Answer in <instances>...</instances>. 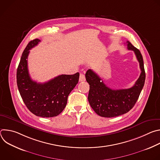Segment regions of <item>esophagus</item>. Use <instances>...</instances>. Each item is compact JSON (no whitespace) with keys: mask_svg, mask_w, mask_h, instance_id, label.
<instances>
[{"mask_svg":"<svg viewBox=\"0 0 160 160\" xmlns=\"http://www.w3.org/2000/svg\"><path fill=\"white\" fill-rule=\"evenodd\" d=\"M85 80V75L83 73H80V77H79V82H83Z\"/></svg>","mask_w":160,"mask_h":160,"instance_id":"obj_1","label":"esophagus"}]
</instances>
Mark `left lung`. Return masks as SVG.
Segmentation results:
<instances>
[{
  "label": "left lung",
  "mask_w": 160,
  "mask_h": 160,
  "mask_svg": "<svg viewBox=\"0 0 160 160\" xmlns=\"http://www.w3.org/2000/svg\"><path fill=\"white\" fill-rule=\"evenodd\" d=\"M127 49L133 51L139 62L141 75L134 85L125 89H111L107 87L102 79L92 70L85 73L87 82L90 85L88 96V102L98 115L112 118L128 112L138 101L144 87L146 73L142 56L139 49L129 42H127Z\"/></svg>",
  "instance_id": "1"
}]
</instances>
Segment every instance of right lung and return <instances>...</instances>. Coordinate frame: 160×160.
<instances>
[{"mask_svg": "<svg viewBox=\"0 0 160 160\" xmlns=\"http://www.w3.org/2000/svg\"><path fill=\"white\" fill-rule=\"evenodd\" d=\"M38 38L30 41L21 57L17 73V85L21 98L27 108L37 117H56L64 110L68 97L78 82L79 73L61 75L43 83L32 80L28 69L30 50L40 42Z\"/></svg>", "mask_w": 160, "mask_h": 160, "instance_id": "1", "label": "right lung"}]
</instances>
